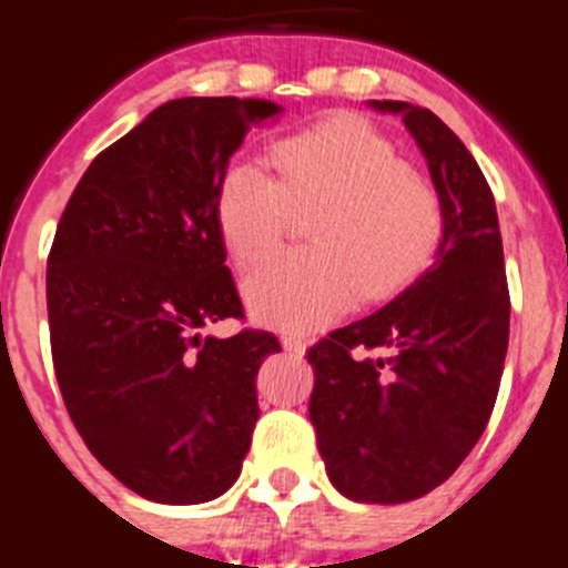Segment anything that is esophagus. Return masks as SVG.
Returning a JSON list of instances; mask_svg holds the SVG:
<instances>
[{
    "label": "esophagus",
    "mask_w": 568,
    "mask_h": 568,
    "mask_svg": "<svg viewBox=\"0 0 568 568\" xmlns=\"http://www.w3.org/2000/svg\"><path fill=\"white\" fill-rule=\"evenodd\" d=\"M281 346L287 349V353L293 355H304V349H307V344H304V338L295 333H281Z\"/></svg>",
    "instance_id": "esophagus-1"
}]
</instances>
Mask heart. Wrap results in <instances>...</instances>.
<instances>
[{"label": "heart", "instance_id": "heart-1", "mask_svg": "<svg viewBox=\"0 0 568 568\" xmlns=\"http://www.w3.org/2000/svg\"><path fill=\"white\" fill-rule=\"evenodd\" d=\"M275 175L233 164L215 190V224L239 267L278 247L290 210H307V250L281 253L244 281L261 324L315 329L358 293L386 298L429 264L444 235L440 199L398 162L389 139L353 113H335L270 148Z\"/></svg>", "mask_w": 568, "mask_h": 568}]
</instances>
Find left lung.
<instances>
[{"label": "left lung", "instance_id": "1", "mask_svg": "<svg viewBox=\"0 0 568 568\" xmlns=\"http://www.w3.org/2000/svg\"><path fill=\"white\" fill-rule=\"evenodd\" d=\"M400 113L444 210L433 267L386 307L310 346V420L335 489L358 504H406L444 484L489 424L509 344V287L495 199L433 110Z\"/></svg>", "mask_w": 568, "mask_h": 568}]
</instances>
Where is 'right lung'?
I'll return each mask as SVG.
<instances>
[{
	"label": "right lung",
	"mask_w": 568,
	"mask_h": 568,
	"mask_svg": "<svg viewBox=\"0 0 568 568\" xmlns=\"http://www.w3.org/2000/svg\"><path fill=\"white\" fill-rule=\"evenodd\" d=\"M267 99L164 102L90 162L48 255L50 353L93 458L155 504L230 489L258 420L255 375L281 344L244 318L215 190Z\"/></svg>",
	"instance_id": "right-lung-1"
}]
</instances>
